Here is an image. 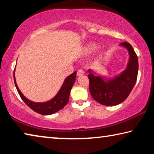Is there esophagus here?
I'll return each mask as SVG.
<instances>
[{"label":"esophagus","instance_id":"34e87169","mask_svg":"<svg viewBox=\"0 0 154 154\" xmlns=\"http://www.w3.org/2000/svg\"><path fill=\"white\" fill-rule=\"evenodd\" d=\"M83 74H84V71H83L82 69H79L77 71V76H82Z\"/></svg>","mask_w":154,"mask_h":154}]
</instances>
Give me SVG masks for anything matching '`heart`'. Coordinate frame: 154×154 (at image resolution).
Returning a JSON list of instances; mask_svg holds the SVG:
<instances>
[{
	"label": "heart",
	"mask_w": 154,
	"mask_h": 154,
	"mask_svg": "<svg viewBox=\"0 0 154 154\" xmlns=\"http://www.w3.org/2000/svg\"><path fill=\"white\" fill-rule=\"evenodd\" d=\"M98 48V45L94 43H89L83 48V51L86 54H90L94 52Z\"/></svg>",
	"instance_id": "b5f03b06"
}]
</instances>
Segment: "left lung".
<instances>
[{
	"label": "left lung",
	"instance_id": "obj_1",
	"mask_svg": "<svg viewBox=\"0 0 154 154\" xmlns=\"http://www.w3.org/2000/svg\"><path fill=\"white\" fill-rule=\"evenodd\" d=\"M129 54V60L126 69L118 76L111 79H105L96 76L89 69L90 92L92 98L101 105L114 106L126 100L133 89L137 82L139 62L133 48L128 42L120 43Z\"/></svg>",
	"mask_w": 154,
	"mask_h": 154
}]
</instances>
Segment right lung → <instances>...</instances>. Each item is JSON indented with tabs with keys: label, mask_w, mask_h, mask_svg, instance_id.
<instances>
[{
	"label": "right lung",
	"mask_w": 154,
	"mask_h": 154,
	"mask_svg": "<svg viewBox=\"0 0 154 154\" xmlns=\"http://www.w3.org/2000/svg\"><path fill=\"white\" fill-rule=\"evenodd\" d=\"M76 74L77 71H75L71 75H70L69 76H68L65 79L63 84H62L61 88L60 89L59 92L57 93V94L53 98L51 99L50 100L44 103L32 102V101L28 100L27 98H26L23 95V94L21 92L19 88L17 86L16 81H15V70L14 72V78L15 87H16L19 95L20 96L23 101L30 109H32L34 111L39 114L46 116V115L54 114L56 112L61 110L69 102L70 92H71V88L75 82Z\"/></svg>",
	"instance_id": "obj_1"
}]
</instances>
